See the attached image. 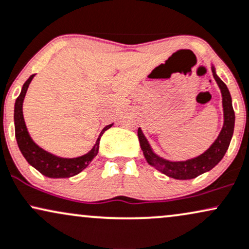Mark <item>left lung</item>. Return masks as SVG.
Returning <instances> with one entry per match:
<instances>
[{"label": "left lung", "instance_id": "1", "mask_svg": "<svg viewBox=\"0 0 249 249\" xmlns=\"http://www.w3.org/2000/svg\"><path fill=\"white\" fill-rule=\"evenodd\" d=\"M213 77L219 85L223 95V107H224V127L219 134L218 139L210 147L204 154L196 159L184 160V162H170L165 160L157 156L153 153L150 145L143 135L141 128L137 130V136H139L140 145L143 151L147 162L157 170H160L162 174L166 176L175 178V179H192V178L198 177L204 172L210 171L212 168L220 162L221 159L226 154L227 149L230 147L231 139H232L233 130H234V121L235 115L232 106V98H231L230 90L227 86L221 80L220 78L215 74L214 67H212Z\"/></svg>", "mask_w": 249, "mask_h": 249}]
</instances>
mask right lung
Masks as SVG:
<instances>
[{
    "label": "right lung",
    "mask_w": 249,
    "mask_h": 249,
    "mask_svg": "<svg viewBox=\"0 0 249 249\" xmlns=\"http://www.w3.org/2000/svg\"><path fill=\"white\" fill-rule=\"evenodd\" d=\"M35 74L30 75V78L25 81L22 87V92L16 99L15 102V113H14V120H15V136H16L17 144L25 160L30 165L37 169L40 174L44 176L50 178H69L74 176V175L79 174L86 168L87 165L92 162V160L98 155L99 151V143H100V139L102 134L107 129L112 127V124H108L105 127L99 135L98 140H96L94 147L89 153H87L84 156L77 157V159H61V157H57L54 155L48 153V151L43 150L38 145L32 141V139L29 135L28 129L24 122V118H23V100L28 89L29 85H30L32 78Z\"/></svg>",
    "instance_id": "right-lung-1"
}]
</instances>
